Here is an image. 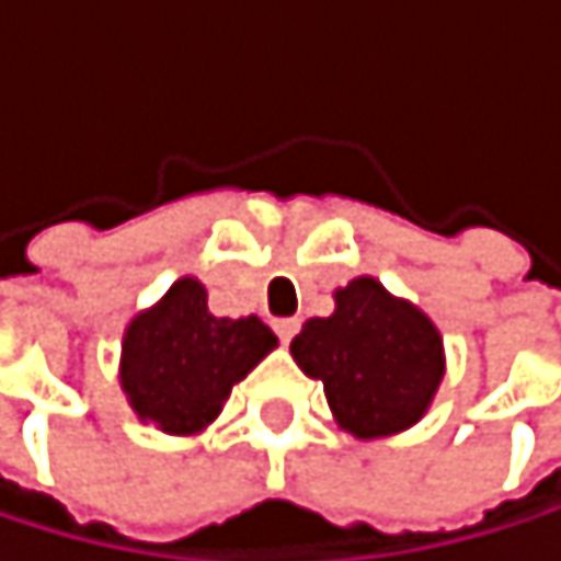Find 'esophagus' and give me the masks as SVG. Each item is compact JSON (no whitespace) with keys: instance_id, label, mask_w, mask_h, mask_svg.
<instances>
[{"instance_id":"esophagus-1","label":"esophagus","mask_w":561,"mask_h":561,"mask_svg":"<svg viewBox=\"0 0 561 561\" xmlns=\"http://www.w3.org/2000/svg\"><path fill=\"white\" fill-rule=\"evenodd\" d=\"M274 331H277V337L287 344V341L300 331V321H297V318H280V321H274Z\"/></svg>"}]
</instances>
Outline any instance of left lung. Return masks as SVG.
I'll list each match as a JSON object with an SVG mask.
<instances>
[{"instance_id": "1", "label": "left lung", "mask_w": 561, "mask_h": 561, "mask_svg": "<svg viewBox=\"0 0 561 561\" xmlns=\"http://www.w3.org/2000/svg\"><path fill=\"white\" fill-rule=\"evenodd\" d=\"M334 300L331 318L307 321L290 341L300 371L324 385L337 425L357 438L414 425L445 371L435 324L371 277L351 280Z\"/></svg>"}]
</instances>
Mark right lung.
<instances>
[{
	"instance_id": "1",
	"label": "right lung",
	"mask_w": 561,
	"mask_h": 561,
	"mask_svg": "<svg viewBox=\"0 0 561 561\" xmlns=\"http://www.w3.org/2000/svg\"><path fill=\"white\" fill-rule=\"evenodd\" d=\"M277 344L257 318H214L207 290L183 277L123 341V391L144 422L193 435L220 414L230 388Z\"/></svg>"
}]
</instances>
